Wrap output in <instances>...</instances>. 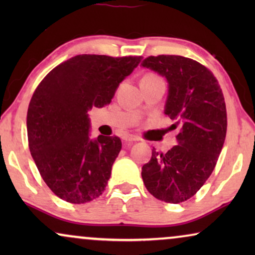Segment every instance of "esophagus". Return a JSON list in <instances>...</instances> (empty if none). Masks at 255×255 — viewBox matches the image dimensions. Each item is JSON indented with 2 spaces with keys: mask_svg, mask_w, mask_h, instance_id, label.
<instances>
[{
  "mask_svg": "<svg viewBox=\"0 0 255 255\" xmlns=\"http://www.w3.org/2000/svg\"><path fill=\"white\" fill-rule=\"evenodd\" d=\"M123 140L125 142H132V141H135L138 140V137H135L134 134H130V133H127L123 135Z\"/></svg>",
  "mask_w": 255,
  "mask_h": 255,
  "instance_id": "1",
  "label": "esophagus"
}]
</instances>
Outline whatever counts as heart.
<instances>
[{
	"instance_id": "obj_1",
	"label": "heart",
	"mask_w": 255,
	"mask_h": 255,
	"mask_svg": "<svg viewBox=\"0 0 255 255\" xmlns=\"http://www.w3.org/2000/svg\"><path fill=\"white\" fill-rule=\"evenodd\" d=\"M154 79H160L158 75L153 74V73H148V74H146L144 78H142L141 81H146V80H154Z\"/></svg>"
}]
</instances>
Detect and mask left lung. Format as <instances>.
I'll return each mask as SVG.
<instances>
[{"label":"left lung","instance_id":"1","mask_svg":"<svg viewBox=\"0 0 255 255\" xmlns=\"http://www.w3.org/2000/svg\"><path fill=\"white\" fill-rule=\"evenodd\" d=\"M141 66L168 81L165 114L174 121L170 128H179L177 145L167 153L153 149L141 177L155 198L177 204L193 197L214 172L228 128L224 95L210 69L193 59L151 55Z\"/></svg>","mask_w":255,"mask_h":255}]
</instances>
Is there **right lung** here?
I'll list each match as a JSON object with an SVG mask.
<instances>
[{
    "label": "right lung",
    "mask_w": 255,
    "mask_h": 255,
    "mask_svg": "<svg viewBox=\"0 0 255 255\" xmlns=\"http://www.w3.org/2000/svg\"><path fill=\"white\" fill-rule=\"evenodd\" d=\"M141 57L75 55L52 69L34 90L26 128L31 155L47 187L69 203L95 200L106 190L121 139L89 138V109L111 102Z\"/></svg>",
    "instance_id": "right-lung-1"
}]
</instances>
